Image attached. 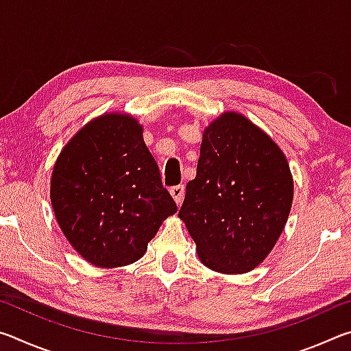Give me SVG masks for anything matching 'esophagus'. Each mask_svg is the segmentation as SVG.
Returning a JSON list of instances; mask_svg holds the SVG:
<instances>
[{
	"label": "esophagus",
	"mask_w": 351,
	"mask_h": 351,
	"mask_svg": "<svg viewBox=\"0 0 351 351\" xmlns=\"http://www.w3.org/2000/svg\"><path fill=\"white\" fill-rule=\"evenodd\" d=\"M184 192H186V187L182 186H175V187H171L170 189V195L171 197H173V199H175V203L180 206L181 203H182V198H184Z\"/></svg>",
	"instance_id": "1"
}]
</instances>
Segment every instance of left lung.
Instances as JSON below:
<instances>
[{
    "label": "left lung",
    "mask_w": 351,
    "mask_h": 351,
    "mask_svg": "<svg viewBox=\"0 0 351 351\" xmlns=\"http://www.w3.org/2000/svg\"><path fill=\"white\" fill-rule=\"evenodd\" d=\"M294 184L283 152L240 112L204 130L195 180L178 215L203 265L245 274L276 246L293 204Z\"/></svg>",
    "instance_id": "left-lung-1"
}]
</instances>
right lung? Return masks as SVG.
<instances>
[{
  "label": "right lung",
  "instance_id": "add662e5",
  "mask_svg": "<svg viewBox=\"0 0 351 351\" xmlns=\"http://www.w3.org/2000/svg\"><path fill=\"white\" fill-rule=\"evenodd\" d=\"M130 114H102L75 133L51 178L57 223L77 252L99 268L132 265L178 210Z\"/></svg>",
  "mask_w": 351,
  "mask_h": 351
}]
</instances>
